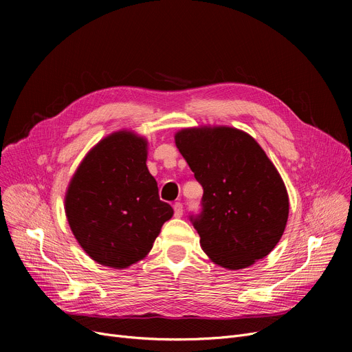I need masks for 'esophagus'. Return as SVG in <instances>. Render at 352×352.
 I'll use <instances>...</instances> for the list:
<instances>
[{
    "label": "esophagus",
    "instance_id": "esophagus-1",
    "mask_svg": "<svg viewBox=\"0 0 352 352\" xmlns=\"http://www.w3.org/2000/svg\"><path fill=\"white\" fill-rule=\"evenodd\" d=\"M182 214H184L182 204H181V202H175V204H174V215L177 218H179V217H182Z\"/></svg>",
    "mask_w": 352,
    "mask_h": 352
}]
</instances>
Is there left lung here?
I'll return each mask as SVG.
<instances>
[{"mask_svg":"<svg viewBox=\"0 0 352 352\" xmlns=\"http://www.w3.org/2000/svg\"><path fill=\"white\" fill-rule=\"evenodd\" d=\"M204 195L190 221L211 260L241 270L278 244L288 219L284 182L263 148L230 126L188 128L175 135Z\"/></svg>","mask_w":352,"mask_h":352,"instance_id":"1","label":"left lung"}]
</instances>
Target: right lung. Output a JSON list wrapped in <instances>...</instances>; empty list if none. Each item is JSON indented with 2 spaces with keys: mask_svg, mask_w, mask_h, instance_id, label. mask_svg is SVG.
Listing matches in <instances>:
<instances>
[{
  "mask_svg": "<svg viewBox=\"0 0 352 352\" xmlns=\"http://www.w3.org/2000/svg\"><path fill=\"white\" fill-rule=\"evenodd\" d=\"M146 141L116 133L98 142L74 174L65 197L72 234L98 264L126 268L150 252L174 211L146 168Z\"/></svg>",
  "mask_w": 352,
  "mask_h": 352,
  "instance_id": "right-lung-1",
  "label": "right lung"
}]
</instances>
